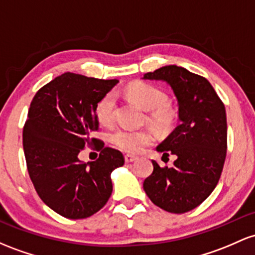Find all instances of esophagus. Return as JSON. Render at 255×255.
Instances as JSON below:
<instances>
[{
  "label": "esophagus",
  "instance_id": "obj_1",
  "mask_svg": "<svg viewBox=\"0 0 255 255\" xmlns=\"http://www.w3.org/2000/svg\"><path fill=\"white\" fill-rule=\"evenodd\" d=\"M136 158H138V157H136V156H133V155H126V156H125V161L127 162V163H130V162H134Z\"/></svg>",
  "mask_w": 255,
  "mask_h": 255
}]
</instances>
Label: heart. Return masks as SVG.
Instances as JSON below:
<instances>
[{
  "label": "heart",
  "instance_id": "b5f03b06",
  "mask_svg": "<svg viewBox=\"0 0 255 255\" xmlns=\"http://www.w3.org/2000/svg\"><path fill=\"white\" fill-rule=\"evenodd\" d=\"M126 96L144 110L149 111L147 121L156 129L167 130L175 120L174 109L167 103V96L157 87L145 82L130 83L126 88ZM116 99L114 93H108L97 104L96 115L102 125L109 126L114 122ZM110 140L116 147L128 153H139L155 140L152 132L147 129H117L110 135Z\"/></svg>",
  "mask_w": 255,
  "mask_h": 255
}]
</instances>
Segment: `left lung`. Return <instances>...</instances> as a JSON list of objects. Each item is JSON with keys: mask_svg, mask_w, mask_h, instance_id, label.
Segmentation results:
<instances>
[{"mask_svg": "<svg viewBox=\"0 0 255 255\" xmlns=\"http://www.w3.org/2000/svg\"><path fill=\"white\" fill-rule=\"evenodd\" d=\"M142 78L169 85L179 106V125L156 147L163 156H177L174 166L162 168L152 161L144 191L163 211L186 213L212 194L220 179L228 147L225 106L205 77L181 66H162Z\"/></svg>", "mask_w": 255, "mask_h": 255, "instance_id": "1", "label": "left lung"}]
</instances>
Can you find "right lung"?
Listing matches in <instances>:
<instances>
[{"mask_svg": "<svg viewBox=\"0 0 255 255\" xmlns=\"http://www.w3.org/2000/svg\"><path fill=\"white\" fill-rule=\"evenodd\" d=\"M119 80H99L65 72L33 97L23 130L30 179L41 200L69 219L88 218L113 192L111 173L125 163L119 150L91 138L98 130L96 108ZM102 149L93 162L79 161L85 144Z\"/></svg>", "mask_w": 255, "mask_h": 255, "instance_id": "add662e5", "label": "right lung"}]
</instances>
